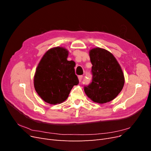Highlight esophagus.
Listing matches in <instances>:
<instances>
[{
	"mask_svg": "<svg viewBox=\"0 0 151 151\" xmlns=\"http://www.w3.org/2000/svg\"><path fill=\"white\" fill-rule=\"evenodd\" d=\"M83 76H78V79L80 82L82 81V79H83Z\"/></svg>",
	"mask_w": 151,
	"mask_h": 151,
	"instance_id": "34e87169",
	"label": "esophagus"
}]
</instances>
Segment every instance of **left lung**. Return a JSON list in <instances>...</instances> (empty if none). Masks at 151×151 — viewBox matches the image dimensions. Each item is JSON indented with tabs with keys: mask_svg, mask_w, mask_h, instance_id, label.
Segmentation results:
<instances>
[{
	"mask_svg": "<svg viewBox=\"0 0 151 151\" xmlns=\"http://www.w3.org/2000/svg\"><path fill=\"white\" fill-rule=\"evenodd\" d=\"M93 67L92 82L84 92L92 101L106 103L115 99L123 89L125 78L115 57L108 50L94 48L89 51Z\"/></svg>",
	"mask_w": 151,
	"mask_h": 151,
	"instance_id": "1",
	"label": "left lung"
}]
</instances>
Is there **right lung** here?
Instances as JSON below:
<instances>
[{
    "label": "right lung",
    "mask_w": 151,
    "mask_h": 151,
    "mask_svg": "<svg viewBox=\"0 0 151 151\" xmlns=\"http://www.w3.org/2000/svg\"><path fill=\"white\" fill-rule=\"evenodd\" d=\"M68 52L63 47L48 50L41 59L34 76L36 93L43 101L60 104L67 99L73 86L79 84L74 61H68Z\"/></svg>",
    "instance_id": "right-lung-1"
}]
</instances>
